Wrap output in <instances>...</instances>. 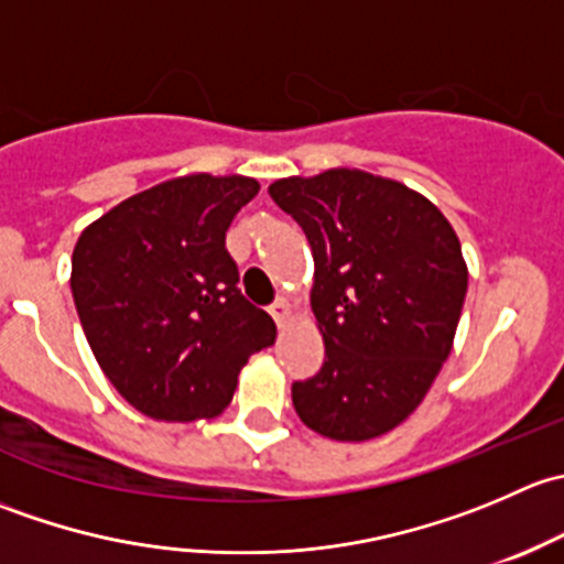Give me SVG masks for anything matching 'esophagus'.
<instances>
[{
	"label": "esophagus",
	"instance_id": "1",
	"mask_svg": "<svg viewBox=\"0 0 564 564\" xmlns=\"http://www.w3.org/2000/svg\"><path fill=\"white\" fill-rule=\"evenodd\" d=\"M270 314L278 322V327H283V324H286V318L292 316V308H289L286 300H275V303L270 305Z\"/></svg>",
	"mask_w": 564,
	"mask_h": 564
}]
</instances>
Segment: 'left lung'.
<instances>
[{
  "mask_svg": "<svg viewBox=\"0 0 564 564\" xmlns=\"http://www.w3.org/2000/svg\"><path fill=\"white\" fill-rule=\"evenodd\" d=\"M270 196L314 250L324 366L292 384L300 420L338 442L382 436L409 417L447 360L466 297V261L425 196L360 169L289 176Z\"/></svg>",
  "mask_w": 564,
  "mask_h": 564,
  "instance_id": "left-lung-1",
  "label": "left lung"
}]
</instances>
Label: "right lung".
Wrapping results in <instances>:
<instances>
[{
	"mask_svg": "<svg viewBox=\"0 0 564 564\" xmlns=\"http://www.w3.org/2000/svg\"><path fill=\"white\" fill-rule=\"evenodd\" d=\"M259 182L187 174L124 198L73 250L70 289L98 366L141 414L166 423L229 406L275 322L240 292L226 231Z\"/></svg>",
	"mask_w": 564,
	"mask_h": 564,
	"instance_id": "obj_1",
	"label": "right lung"
}]
</instances>
